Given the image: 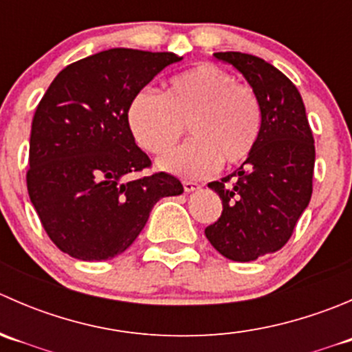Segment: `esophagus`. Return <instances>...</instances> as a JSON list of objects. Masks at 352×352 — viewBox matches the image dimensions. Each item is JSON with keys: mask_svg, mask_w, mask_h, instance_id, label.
<instances>
[{"mask_svg": "<svg viewBox=\"0 0 352 352\" xmlns=\"http://www.w3.org/2000/svg\"><path fill=\"white\" fill-rule=\"evenodd\" d=\"M201 189V184L197 182H190V180H184V190L186 192H194V190Z\"/></svg>", "mask_w": 352, "mask_h": 352, "instance_id": "1", "label": "esophagus"}]
</instances>
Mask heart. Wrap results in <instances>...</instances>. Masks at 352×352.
<instances>
[{
	"label": "heart",
	"mask_w": 352,
	"mask_h": 352,
	"mask_svg": "<svg viewBox=\"0 0 352 352\" xmlns=\"http://www.w3.org/2000/svg\"><path fill=\"white\" fill-rule=\"evenodd\" d=\"M134 141L151 155H165L189 129L192 141L163 156L160 168L201 179L225 163H243L257 146L262 109L257 95L223 67L197 65L166 83L163 95L141 90L127 107Z\"/></svg>",
	"instance_id": "obj_1"
}]
</instances>
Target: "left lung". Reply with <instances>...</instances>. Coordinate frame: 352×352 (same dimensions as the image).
<instances>
[{"mask_svg": "<svg viewBox=\"0 0 352 352\" xmlns=\"http://www.w3.org/2000/svg\"><path fill=\"white\" fill-rule=\"evenodd\" d=\"M243 74L262 109L254 153L211 187L223 201L219 219L204 230L212 247L250 262L285 245L311 197L315 144L298 88L278 67L243 52H214ZM230 178L233 184H228Z\"/></svg>", "mask_w": 352, "mask_h": 352, "instance_id": "8db88e82", "label": "left lung"}]
</instances>
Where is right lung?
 <instances>
[{"label": "right lung", "instance_id": "add662e5", "mask_svg": "<svg viewBox=\"0 0 352 352\" xmlns=\"http://www.w3.org/2000/svg\"><path fill=\"white\" fill-rule=\"evenodd\" d=\"M173 52L116 47L66 66L42 97L30 133L27 189L49 239L80 261L122 254L162 197L184 187L165 172L126 182L151 165L138 148L127 107Z\"/></svg>", "mask_w": 352, "mask_h": 352}]
</instances>
